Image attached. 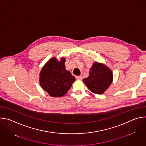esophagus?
Returning <instances> with one entry per match:
<instances>
[{"label":"esophagus","instance_id":"34e87169","mask_svg":"<svg viewBox=\"0 0 146 146\" xmlns=\"http://www.w3.org/2000/svg\"><path fill=\"white\" fill-rule=\"evenodd\" d=\"M76 78L77 80H82V77L81 76H76Z\"/></svg>","mask_w":146,"mask_h":146}]
</instances>
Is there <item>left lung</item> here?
I'll return each instance as SVG.
<instances>
[{
	"label": "left lung",
	"mask_w": 146,
	"mask_h": 146,
	"mask_svg": "<svg viewBox=\"0 0 146 146\" xmlns=\"http://www.w3.org/2000/svg\"><path fill=\"white\" fill-rule=\"evenodd\" d=\"M111 70L103 64H93L88 77L83 80L88 88L96 94H102L110 87L113 81Z\"/></svg>",
	"instance_id": "8db88e82"
}]
</instances>
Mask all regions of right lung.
Here are the masks:
<instances>
[{
    "instance_id": "add662e5",
    "label": "right lung",
    "mask_w": 146,
    "mask_h": 146,
    "mask_svg": "<svg viewBox=\"0 0 146 146\" xmlns=\"http://www.w3.org/2000/svg\"><path fill=\"white\" fill-rule=\"evenodd\" d=\"M65 61V58H61L59 61L53 57L40 71V86L51 96L60 97L65 95L75 81V77L66 70Z\"/></svg>"
}]
</instances>
